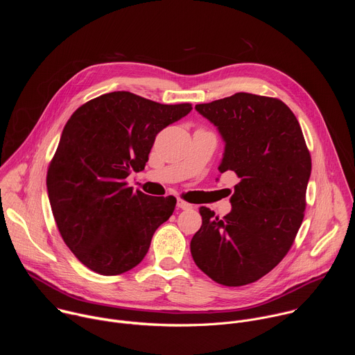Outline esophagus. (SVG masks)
<instances>
[{
    "mask_svg": "<svg viewBox=\"0 0 355 355\" xmlns=\"http://www.w3.org/2000/svg\"><path fill=\"white\" fill-rule=\"evenodd\" d=\"M177 207L180 208V209H184V211H189V209H192V205L191 204H188L187 200H184V199H178L177 200Z\"/></svg>",
    "mask_w": 355,
    "mask_h": 355,
    "instance_id": "esophagus-1",
    "label": "esophagus"
}]
</instances>
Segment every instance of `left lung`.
Returning <instances> with one entry per match:
<instances>
[{
  "label": "left lung",
  "instance_id": "obj_1",
  "mask_svg": "<svg viewBox=\"0 0 355 355\" xmlns=\"http://www.w3.org/2000/svg\"><path fill=\"white\" fill-rule=\"evenodd\" d=\"M195 110L225 140L219 171L240 181L226 216L199 208L191 254L215 282L247 285L277 267L293 244L305 216L311 153L296 116L277 98L237 92Z\"/></svg>",
  "mask_w": 355,
  "mask_h": 355
}]
</instances>
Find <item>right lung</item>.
<instances>
[{
  "instance_id": "obj_1",
  "label": "right lung",
  "mask_w": 355,
  "mask_h": 355,
  "mask_svg": "<svg viewBox=\"0 0 355 355\" xmlns=\"http://www.w3.org/2000/svg\"><path fill=\"white\" fill-rule=\"evenodd\" d=\"M128 91L96 96L67 121L46 185L58 229L73 254L101 275L136 267L156 229L173 215L174 196L133 192L156 136L191 112Z\"/></svg>"
}]
</instances>
